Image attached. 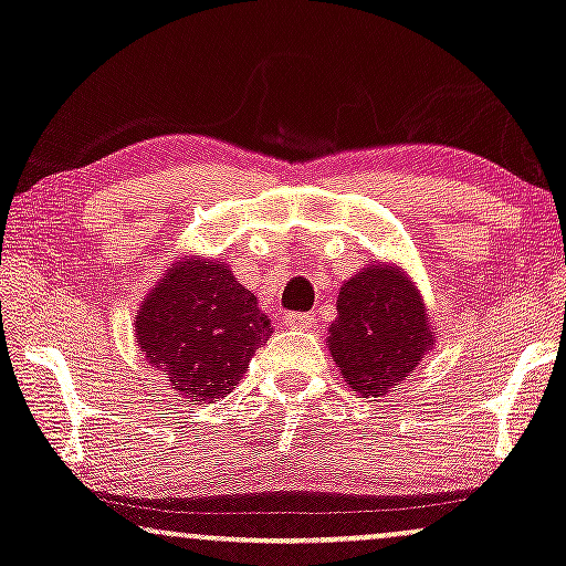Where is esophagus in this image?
Segmentation results:
<instances>
[{
	"instance_id": "34e87169",
	"label": "esophagus",
	"mask_w": 566,
	"mask_h": 566,
	"mask_svg": "<svg viewBox=\"0 0 566 566\" xmlns=\"http://www.w3.org/2000/svg\"><path fill=\"white\" fill-rule=\"evenodd\" d=\"M284 326L300 328V331H311V328H315V318H313V315H305V313H287V315H284Z\"/></svg>"
}]
</instances>
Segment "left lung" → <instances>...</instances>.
Listing matches in <instances>:
<instances>
[{
  "instance_id": "8db88e82",
  "label": "left lung",
  "mask_w": 566,
  "mask_h": 566,
  "mask_svg": "<svg viewBox=\"0 0 566 566\" xmlns=\"http://www.w3.org/2000/svg\"><path fill=\"white\" fill-rule=\"evenodd\" d=\"M328 349L344 382L361 398H382L401 386L434 346V326L403 269L367 263L346 279L336 300Z\"/></svg>"
}]
</instances>
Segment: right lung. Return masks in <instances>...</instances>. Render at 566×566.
Wrapping results in <instances>:
<instances>
[{
  "label": "right lung",
  "mask_w": 566,
  "mask_h": 566,
  "mask_svg": "<svg viewBox=\"0 0 566 566\" xmlns=\"http://www.w3.org/2000/svg\"><path fill=\"white\" fill-rule=\"evenodd\" d=\"M142 357L180 396L214 401L243 378L269 342L271 318L224 261L184 259L165 271L137 313Z\"/></svg>",
  "instance_id": "add662e5"
}]
</instances>
